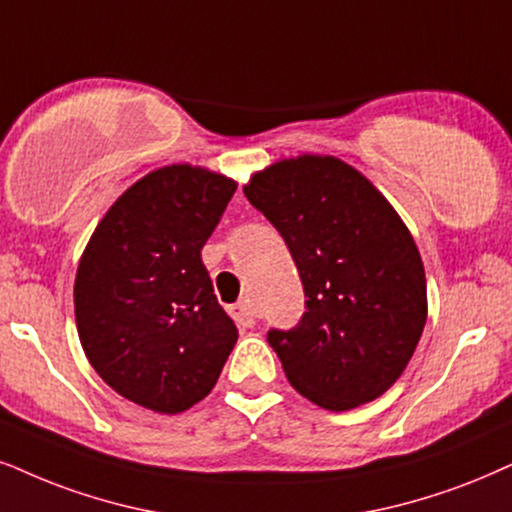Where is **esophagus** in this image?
<instances>
[{"mask_svg": "<svg viewBox=\"0 0 512 512\" xmlns=\"http://www.w3.org/2000/svg\"><path fill=\"white\" fill-rule=\"evenodd\" d=\"M231 314H234V319L241 323V326H255V321L260 319V312H257L252 300L236 302L234 307H231Z\"/></svg>", "mask_w": 512, "mask_h": 512, "instance_id": "esophagus-1", "label": "esophagus"}]
</instances>
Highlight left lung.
<instances>
[{
    "label": "left lung",
    "instance_id": "obj_1",
    "mask_svg": "<svg viewBox=\"0 0 512 512\" xmlns=\"http://www.w3.org/2000/svg\"><path fill=\"white\" fill-rule=\"evenodd\" d=\"M243 193L286 241L307 297L293 328L267 333L290 385L328 411L380 397L428 319L409 229L371 181L331 155L271 165Z\"/></svg>",
    "mask_w": 512,
    "mask_h": 512
}]
</instances>
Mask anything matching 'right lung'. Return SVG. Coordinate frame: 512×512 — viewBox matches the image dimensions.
Segmentation results:
<instances>
[{"instance_id":"add662e5","label":"right lung","mask_w":512,"mask_h":512,"mask_svg":"<svg viewBox=\"0 0 512 512\" xmlns=\"http://www.w3.org/2000/svg\"><path fill=\"white\" fill-rule=\"evenodd\" d=\"M236 181L191 165L146 174L96 226L75 278L89 364L122 397L179 413L208 397L238 340L203 250Z\"/></svg>"}]
</instances>
